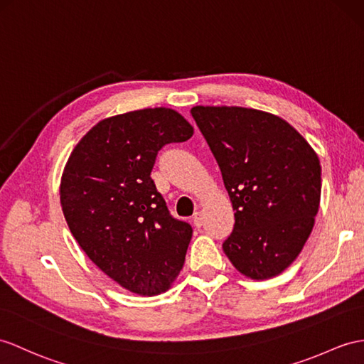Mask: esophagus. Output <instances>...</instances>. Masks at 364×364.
<instances>
[{"instance_id":"obj_1","label":"esophagus","mask_w":364,"mask_h":364,"mask_svg":"<svg viewBox=\"0 0 364 364\" xmlns=\"http://www.w3.org/2000/svg\"><path fill=\"white\" fill-rule=\"evenodd\" d=\"M193 223H194V225L196 227H202V224H203V215H202V211H196L193 215Z\"/></svg>"}]
</instances>
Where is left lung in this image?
<instances>
[{"label": "left lung", "instance_id": "1", "mask_svg": "<svg viewBox=\"0 0 364 364\" xmlns=\"http://www.w3.org/2000/svg\"><path fill=\"white\" fill-rule=\"evenodd\" d=\"M223 173L235 227L223 249L236 270L269 279L296 259L315 224L321 165L314 148L278 115L241 106H194Z\"/></svg>", "mask_w": 364, "mask_h": 364}]
</instances>
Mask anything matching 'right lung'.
I'll use <instances>...</instances> for the list:
<instances>
[{
  "label": "right lung",
  "mask_w": 364,
  "mask_h": 364,
  "mask_svg": "<svg viewBox=\"0 0 364 364\" xmlns=\"http://www.w3.org/2000/svg\"><path fill=\"white\" fill-rule=\"evenodd\" d=\"M193 127L170 108H146L97 123L70 153L60 202L70 233L97 267L137 295L171 287L193 228L174 219L151 179L157 153Z\"/></svg>",
  "instance_id": "add662e5"
}]
</instances>
